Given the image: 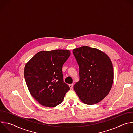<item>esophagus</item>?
<instances>
[{"instance_id": "1", "label": "esophagus", "mask_w": 133, "mask_h": 133, "mask_svg": "<svg viewBox=\"0 0 133 133\" xmlns=\"http://www.w3.org/2000/svg\"><path fill=\"white\" fill-rule=\"evenodd\" d=\"M69 87H70V89H72V87H73V85H72V84H69Z\"/></svg>"}]
</instances>
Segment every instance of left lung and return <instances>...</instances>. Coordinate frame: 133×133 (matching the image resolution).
Here are the masks:
<instances>
[{"mask_svg": "<svg viewBox=\"0 0 133 133\" xmlns=\"http://www.w3.org/2000/svg\"><path fill=\"white\" fill-rule=\"evenodd\" d=\"M72 52L79 66L80 77L74 89L84 104H97L106 97L111 88L114 79L111 61L97 48L83 46L74 49Z\"/></svg>", "mask_w": 133, "mask_h": 133, "instance_id": "8db88e82", "label": "left lung"}]
</instances>
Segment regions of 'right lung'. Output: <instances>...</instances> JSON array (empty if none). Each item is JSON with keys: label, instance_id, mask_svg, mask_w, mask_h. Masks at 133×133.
<instances>
[{"label": "right lung", "instance_id": "add662e5", "mask_svg": "<svg viewBox=\"0 0 133 133\" xmlns=\"http://www.w3.org/2000/svg\"><path fill=\"white\" fill-rule=\"evenodd\" d=\"M70 55L69 50L41 51L26 64L25 81L31 95L42 105L53 107L64 99L69 87L63 81L62 67Z\"/></svg>", "mask_w": 133, "mask_h": 133}]
</instances>
